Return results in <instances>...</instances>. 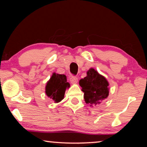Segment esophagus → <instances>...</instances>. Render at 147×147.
<instances>
[{
    "instance_id": "esophagus-1",
    "label": "esophagus",
    "mask_w": 147,
    "mask_h": 147,
    "mask_svg": "<svg viewBox=\"0 0 147 147\" xmlns=\"http://www.w3.org/2000/svg\"><path fill=\"white\" fill-rule=\"evenodd\" d=\"M70 81L72 84H76L78 82V78L75 76H72L70 78Z\"/></svg>"
}]
</instances>
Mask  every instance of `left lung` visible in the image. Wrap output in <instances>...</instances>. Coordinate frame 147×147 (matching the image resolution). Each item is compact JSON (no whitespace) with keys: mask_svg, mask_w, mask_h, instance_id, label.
I'll use <instances>...</instances> for the list:
<instances>
[{"mask_svg":"<svg viewBox=\"0 0 147 147\" xmlns=\"http://www.w3.org/2000/svg\"><path fill=\"white\" fill-rule=\"evenodd\" d=\"M79 84L84 93L86 102L91 106L100 104L102 100L108 96V81L94 69H89L87 73V76L81 79Z\"/></svg>","mask_w":147,"mask_h":147,"instance_id":"8db88e82","label":"left lung"}]
</instances>
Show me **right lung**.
I'll return each instance as SVG.
<instances>
[{"instance_id":"right-lung-1","label":"right lung","mask_w":147,"mask_h":147,"mask_svg":"<svg viewBox=\"0 0 147 147\" xmlns=\"http://www.w3.org/2000/svg\"><path fill=\"white\" fill-rule=\"evenodd\" d=\"M70 84L67 82V77L64 74L53 73L46 86V94L49 97L58 103L63 100L66 88Z\"/></svg>"}]
</instances>
